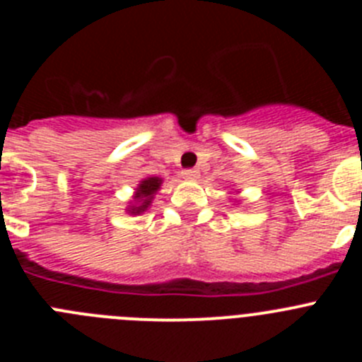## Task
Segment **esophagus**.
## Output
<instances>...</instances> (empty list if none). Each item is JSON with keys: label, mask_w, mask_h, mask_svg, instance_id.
<instances>
[{"label": "esophagus", "mask_w": 362, "mask_h": 362, "mask_svg": "<svg viewBox=\"0 0 362 362\" xmlns=\"http://www.w3.org/2000/svg\"><path fill=\"white\" fill-rule=\"evenodd\" d=\"M183 177L185 179H197L199 177V172L196 168H188V170H183Z\"/></svg>", "instance_id": "34e87169"}]
</instances>
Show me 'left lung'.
<instances>
[{
  "mask_svg": "<svg viewBox=\"0 0 362 362\" xmlns=\"http://www.w3.org/2000/svg\"><path fill=\"white\" fill-rule=\"evenodd\" d=\"M235 203H238V199H235ZM238 204H239V203H238Z\"/></svg>",
  "mask_w": 362,
  "mask_h": 362,
  "instance_id": "left-lung-1",
  "label": "left lung"
}]
</instances>
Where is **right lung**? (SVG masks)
Returning a JSON list of instances; mask_svg holds the SVG:
<instances>
[{"label":"right lung","instance_id":"1","mask_svg":"<svg viewBox=\"0 0 362 362\" xmlns=\"http://www.w3.org/2000/svg\"><path fill=\"white\" fill-rule=\"evenodd\" d=\"M163 185V179L158 177V175H152V177H145L139 181V185L136 187V192H134L132 201L127 206V212L130 216H139V214L146 212L152 204L153 196L158 194L159 188Z\"/></svg>","mask_w":362,"mask_h":362}]
</instances>
